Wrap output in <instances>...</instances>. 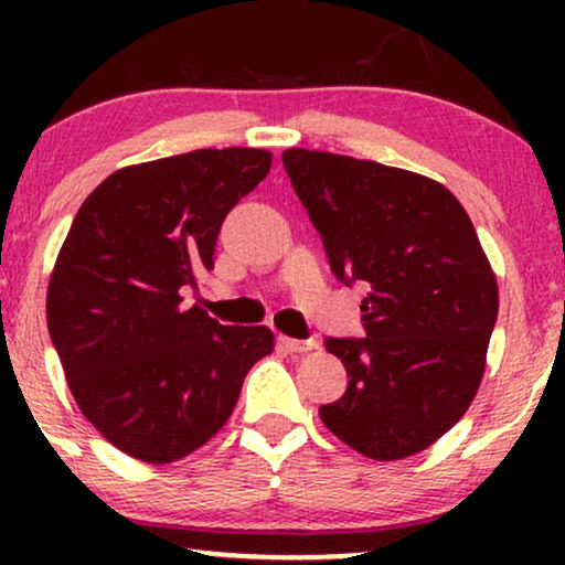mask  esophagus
Instances as JSON below:
<instances>
[{"label": "esophagus", "instance_id": "obj_1", "mask_svg": "<svg viewBox=\"0 0 565 565\" xmlns=\"http://www.w3.org/2000/svg\"><path fill=\"white\" fill-rule=\"evenodd\" d=\"M277 342L280 347H285L288 352H308V350H316V342L313 339H290V337H277Z\"/></svg>", "mask_w": 565, "mask_h": 565}]
</instances>
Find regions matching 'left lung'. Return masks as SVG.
<instances>
[{"instance_id":"left-lung-1","label":"left lung","mask_w":565,"mask_h":565,"mask_svg":"<svg viewBox=\"0 0 565 565\" xmlns=\"http://www.w3.org/2000/svg\"><path fill=\"white\" fill-rule=\"evenodd\" d=\"M331 273L360 282L365 337H327L347 391L321 422L375 460L422 452L473 401L499 313L497 277L450 190L327 151L282 153Z\"/></svg>"}]
</instances>
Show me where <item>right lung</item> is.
Segmentation results:
<instances>
[{"label": "right lung", "instance_id": "1", "mask_svg": "<svg viewBox=\"0 0 565 565\" xmlns=\"http://www.w3.org/2000/svg\"><path fill=\"white\" fill-rule=\"evenodd\" d=\"M269 161L262 149H198L118 169L68 228L49 334L82 414L130 458L172 462L205 445L273 352L269 329L223 327L184 306Z\"/></svg>", "mask_w": 565, "mask_h": 565}]
</instances>
